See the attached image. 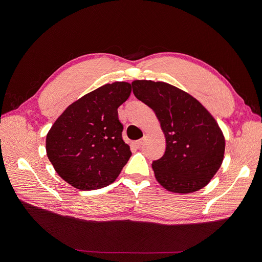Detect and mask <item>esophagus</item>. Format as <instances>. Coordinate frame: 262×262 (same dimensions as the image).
Wrapping results in <instances>:
<instances>
[{"label": "esophagus", "instance_id": "34e87169", "mask_svg": "<svg viewBox=\"0 0 262 262\" xmlns=\"http://www.w3.org/2000/svg\"><path fill=\"white\" fill-rule=\"evenodd\" d=\"M134 145H135L137 148L142 147V145H143V139H140V140H138V141H136V142L134 143Z\"/></svg>", "mask_w": 262, "mask_h": 262}]
</instances>
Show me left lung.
Listing matches in <instances>:
<instances>
[{"mask_svg": "<svg viewBox=\"0 0 262 262\" xmlns=\"http://www.w3.org/2000/svg\"><path fill=\"white\" fill-rule=\"evenodd\" d=\"M132 86L136 98L154 110L166 137V152L152 163L157 182L182 194L208 185L225 152L214 118L193 96L167 82L137 79Z\"/></svg>", "mask_w": 262, "mask_h": 262, "instance_id": "8db88e82", "label": "left lung"}]
</instances>
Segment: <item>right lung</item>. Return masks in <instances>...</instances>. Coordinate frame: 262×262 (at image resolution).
<instances>
[{
	"label": "right lung",
	"mask_w": 262,
	"mask_h": 262,
	"mask_svg": "<svg viewBox=\"0 0 262 262\" xmlns=\"http://www.w3.org/2000/svg\"><path fill=\"white\" fill-rule=\"evenodd\" d=\"M130 92L126 81L106 84L68 106L55 121L47 135V155L68 184L95 190L117 180L132 156L118 117Z\"/></svg>",
	"instance_id": "1"
}]
</instances>
